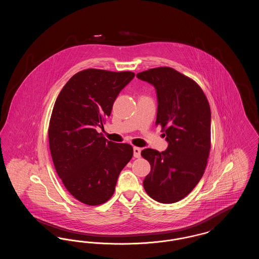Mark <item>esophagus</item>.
<instances>
[{"label":"esophagus","instance_id":"1","mask_svg":"<svg viewBox=\"0 0 259 259\" xmlns=\"http://www.w3.org/2000/svg\"><path fill=\"white\" fill-rule=\"evenodd\" d=\"M133 151H134V157H136V158H140L141 157V148L134 147Z\"/></svg>","mask_w":259,"mask_h":259}]
</instances>
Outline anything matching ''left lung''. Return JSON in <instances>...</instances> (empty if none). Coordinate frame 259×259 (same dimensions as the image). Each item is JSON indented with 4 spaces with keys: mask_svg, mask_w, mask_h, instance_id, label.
Segmentation results:
<instances>
[{
    "mask_svg": "<svg viewBox=\"0 0 259 259\" xmlns=\"http://www.w3.org/2000/svg\"><path fill=\"white\" fill-rule=\"evenodd\" d=\"M152 84L157 95L156 125L165 132L168 148L142 150L150 164L144 180L148 195L163 204L176 203L196 186L206 169L210 149V109L201 87L172 68L137 74Z\"/></svg>",
    "mask_w": 259,
    "mask_h": 259,
    "instance_id": "1",
    "label": "left lung"
}]
</instances>
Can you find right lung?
<instances>
[{"instance_id": "right-lung-1", "label": "right lung", "mask_w": 259, "mask_h": 259, "mask_svg": "<svg viewBox=\"0 0 259 259\" xmlns=\"http://www.w3.org/2000/svg\"><path fill=\"white\" fill-rule=\"evenodd\" d=\"M134 76L132 72L83 70L69 79L55 101L49 128L51 157L63 185L83 204L107 202L133 156L132 146L108 141L96 128L103 127Z\"/></svg>"}]
</instances>
